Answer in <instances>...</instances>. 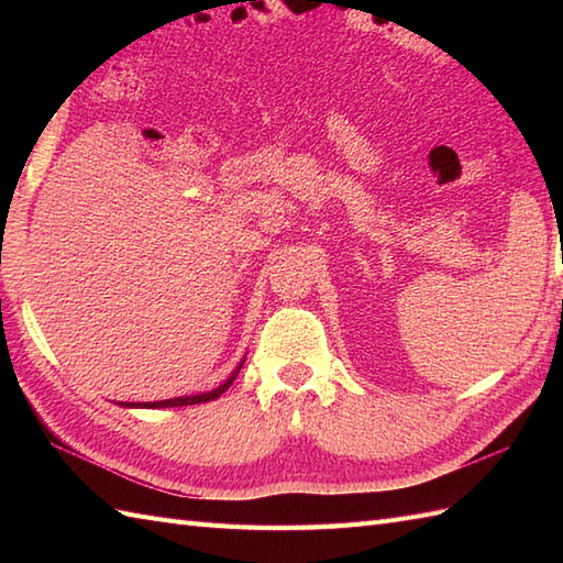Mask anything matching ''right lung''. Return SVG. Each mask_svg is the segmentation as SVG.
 <instances>
[{
	"label": "right lung",
	"instance_id": "obj_1",
	"mask_svg": "<svg viewBox=\"0 0 563 563\" xmlns=\"http://www.w3.org/2000/svg\"><path fill=\"white\" fill-rule=\"evenodd\" d=\"M239 369H242V363H239V367L234 369L232 373V377L224 382V385H220L218 389H212V391H206V394H194V397H176V399H166V401H147V404H128V406H142V409H166V406H190V404H202V401H212V399H218L222 391H227L230 389V385L234 382V377L239 375Z\"/></svg>",
	"mask_w": 563,
	"mask_h": 563
}]
</instances>
